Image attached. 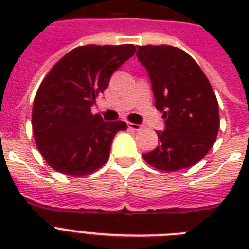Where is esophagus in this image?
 Wrapping results in <instances>:
<instances>
[{
    "label": "esophagus",
    "mask_w": 249,
    "mask_h": 249,
    "mask_svg": "<svg viewBox=\"0 0 249 249\" xmlns=\"http://www.w3.org/2000/svg\"><path fill=\"white\" fill-rule=\"evenodd\" d=\"M127 126H128L129 129H133V131H140V129H142V124H138V123L128 122L127 123Z\"/></svg>",
    "instance_id": "esophagus-1"
}]
</instances>
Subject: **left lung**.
<instances>
[{
  "label": "left lung",
  "mask_w": 249,
  "mask_h": 249,
  "mask_svg": "<svg viewBox=\"0 0 249 249\" xmlns=\"http://www.w3.org/2000/svg\"><path fill=\"white\" fill-rule=\"evenodd\" d=\"M155 106L163 112L160 146L144 153L147 163L173 172L195 166L208 153L219 129L218 102L210 81L195 59L172 46H138Z\"/></svg>",
  "instance_id": "8db88e82"
}]
</instances>
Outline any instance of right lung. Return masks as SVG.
Returning a JSON list of instances; mask_svg holds the SVG:
<instances>
[{
  "instance_id": "1",
  "label": "right lung",
  "mask_w": 249,
  "mask_h": 249,
  "mask_svg": "<svg viewBox=\"0 0 249 249\" xmlns=\"http://www.w3.org/2000/svg\"><path fill=\"white\" fill-rule=\"evenodd\" d=\"M135 52L133 45L81 46L45 77L34 101L32 128L39 153L54 171L78 177L107 162L114 136L127 124L106 122L91 108L112 73Z\"/></svg>"
}]
</instances>
